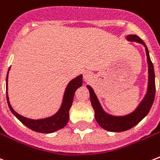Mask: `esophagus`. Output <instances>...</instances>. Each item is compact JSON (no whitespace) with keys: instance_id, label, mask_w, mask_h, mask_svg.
Here are the masks:
<instances>
[{"instance_id":"obj_1","label":"esophagus","mask_w":160,"mask_h":160,"mask_svg":"<svg viewBox=\"0 0 160 160\" xmlns=\"http://www.w3.org/2000/svg\"><path fill=\"white\" fill-rule=\"evenodd\" d=\"M83 79H84L85 82H88V81H90L92 79V74H91V72L85 71L84 73V75H83Z\"/></svg>"}]
</instances>
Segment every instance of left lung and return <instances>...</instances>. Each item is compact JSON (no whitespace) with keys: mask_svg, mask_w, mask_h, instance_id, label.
Wrapping results in <instances>:
<instances>
[{"mask_svg":"<svg viewBox=\"0 0 160 160\" xmlns=\"http://www.w3.org/2000/svg\"><path fill=\"white\" fill-rule=\"evenodd\" d=\"M125 38L129 42H136L143 45L147 55L148 86L143 98L138 103V107L132 112L127 115L114 116L109 114L104 111L92 87L89 85H86V87L90 91L91 102L95 111V118L97 123L105 130L108 132H120L129 130L134 126H136L139 122H141L149 112L155 96V75H154L153 63L149 57L148 48L145 44V42L137 35L128 34L125 37Z\"/></svg>","mask_w":160,"mask_h":160,"instance_id":"8db88e82","label":"left lung"}]
</instances>
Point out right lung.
<instances>
[{
	"label": "right lung",
	"instance_id": "1",
	"mask_svg": "<svg viewBox=\"0 0 160 160\" xmlns=\"http://www.w3.org/2000/svg\"><path fill=\"white\" fill-rule=\"evenodd\" d=\"M10 69H8L7 75V81H6V86H7V99L8 107H9L12 114L20 121L21 122L24 124L25 126L28 127L32 131L38 132H42V133H51L54 132L58 131L59 129L63 128L66 126L69 118V109L72 106V102L74 99V96L76 90L80 87L83 84V75H80L74 78L68 83L66 88L64 90L63 99L61 102L60 107L58 110V112L54 113L53 116L48 117L45 118L41 119H31L23 117V116L18 114L15 110L13 109L12 105L10 103L9 96H8V74H9Z\"/></svg>",
	"mask_w": 160,
	"mask_h": 160
}]
</instances>
